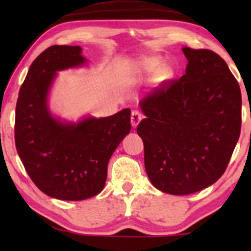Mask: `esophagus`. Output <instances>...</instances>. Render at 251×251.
Listing matches in <instances>:
<instances>
[{"label": "esophagus", "instance_id": "34e87169", "mask_svg": "<svg viewBox=\"0 0 251 251\" xmlns=\"http://www.w3.org/2000/svg\"><path fill=\"white\" fill-rule=\"evenodd\" d=\"M144 118L142 112L137 111V109H134V111H132V114H131V124L133 127H137L138 124L142 122V119Z\"/></svg>", "mask_w": 251, "mask_h": 251}]
</instances>
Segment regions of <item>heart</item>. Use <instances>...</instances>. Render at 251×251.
Segmentation results:
<instances>
[{
	"instance_id": "heart-1",
	"label": "heart",
	"mask_w": 251,
	"mask_h": 251,
	"mask_svg": "<svg viewBox=\"0 0 251 251\" xmlns=\"http://www.w3.org/2000/svg\"><path fill=\"white\" fill-rule=\"evenodd\" d=\"M159 60L155 59V57H148V59H144L140 61L139 66L143 71L145 72H155L159 68ZM158 75L160 79H168L171 75V71L169 67H162L158 71Z\"/></svg>"
}]
</instances>
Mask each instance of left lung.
Listing matches in <instances>:
<instances>
[{"mask_svg": "<svg viewBox=\"0 0 251 251\" xmlns=\"http://www.w3.org/2000/svg\"><path fill=\"white\" fill-rule=\"evenodd\" d=\"M183 51L189 61L185 74L144 98L140 107L146 118L137 127L150 180L177 196L220 179L242 124L240 85L226 62L209 50Z\"/></svg>", "mask_w": 251, "mask_h": 251, "instance_id": "8db88e82", "label": "left lung"}]
</instances>
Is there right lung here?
<instances>
[{
    "mask_svg": "<svg viewBox=\"0 0 251 251\" xmlns=\"http://www.w3.org/2000/svg\"><path fill=\"white\" fill-rule=\"evenodd\" d=\"M85 61L79 46H51L30 65L17 98V153L34 184L56 200L82 201L101 192L109 158L131 131L128 108L77 124L50 116L47 93L56 71Z\"/></svg>",
    "mask_w": 251,
    "mask_h": 251,
    "instance_id": "right-lung-1",
    "label": "right lung"
}]
</instances>
